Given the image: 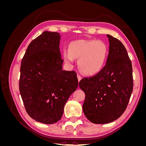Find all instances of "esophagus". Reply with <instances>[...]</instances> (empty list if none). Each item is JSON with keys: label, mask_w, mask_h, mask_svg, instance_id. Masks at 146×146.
Listing matches in <instances>:
<instances>
[{"label": "esophagus", "mask_w": 146, "mask_h": 146, "mask_svg": "<svg viewBox=\"0 0 146 146\" xmlns=\"http://www.w3.org/2000/svg\"><path fill=\"white\" fill-rule=\"evenodd\" d=\"M77 78H78V81L80 82L82 79V77L80 76H79V75H77Z\"/></svg>", "instance_id": "obj_1"}]
</instances>
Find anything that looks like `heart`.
<instances>
[{
  "label": "heart",
  "mask_w": 146,
  "mask_h": 146,
  "mask_svg": "<svg viewBox=\"0 0 146 146\" xmlns=\"http://www.w3.org/2000/svg\"><path fill=\"white\" fill-rule=\"evenodd\" d=\"M108 47L102 41L95 39H79L70 44L69 49L63 50V57L68 63L74 58H78V67L80 71L88 76L99 72L106 63Z\"/></svg>",
  "instance_id": "obj_1"
}]
</instances>
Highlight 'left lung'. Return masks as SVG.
Instances as JSON below:
<instances>
[{
    "instance_id": "left-lung-1",
    "label": "left lung",
    "mask_w": 146,
    "mask_h": 146,
    "mask_svg": "<svg viewBox=\"0 0 146 146\" xmlns=\"http://www.w3.org/2000/svg\"><path fill=\"white\" fill-rule=\"evenodd\" d=\"M107 36L110 46L105 66L95 76L79 82L85 94L83 113L90 122L98 124L113 122L122 115L133 87L131 62L125 47L117 38Z\"/></svg>"
}]
</instances>
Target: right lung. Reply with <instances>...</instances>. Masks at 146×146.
Returning a JSON list of instances; mask_svg holds the SVG:
<instances>
[{"label":"right lung","instance_id":"right-lung-1","mask_svg":"<svg viewBox=\"0 0 146 146\" xmlns=\"http://www.w3.org/2000/svg\"><path fill=\"white\" fill-rule=\"evenodd\" d=\"M60 38L58 33L44 32L30 43L21 61L19 91L26 111L46 124L60 120L78 84L76 72L62 70Z\"/></svg>","mask_w":146,"mask_h":146}]
</instances>
